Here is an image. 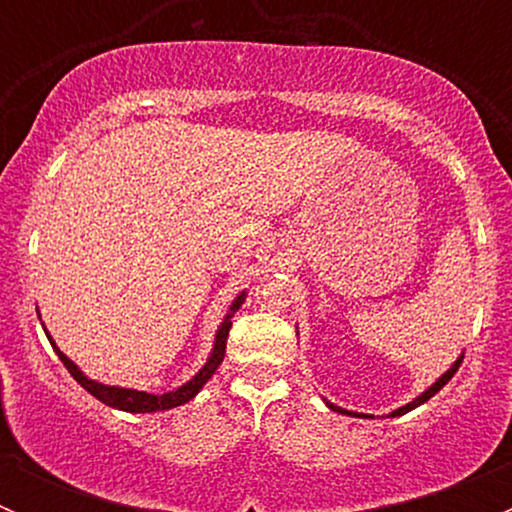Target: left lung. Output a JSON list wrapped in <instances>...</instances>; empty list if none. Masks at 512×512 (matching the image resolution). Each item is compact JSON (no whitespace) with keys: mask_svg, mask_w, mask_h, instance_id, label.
<instances>
[{"mask_svg":"<svg viewBox=\"0 0 512 512\" xmlns=\"http://www.w3.org/2000/svg\"><path fill=\"white\" fill-rule=\"evenodd\" d=\"M461 361H463V354L458 356V359L453 361V364H451V369H448L446 374H441V376H438V379L433 381V384L428 386L426 391H421V394H418L414 401H409V404H406V406H399V409H396V411H391L389 416H391V418H394V416H404V414H409V411H414L416 406L426 404V401L431 399V396H436L438 391H441L443 386H446L448 381L453 379V374H456V371H458V366H461ZM324 404H327L329 409H332V411H337V414H344V416H356V418H374V416H371V414H356V411H347V409H342V406H334L332 401H327V399H324Z\"/></svg>","mask_w":512,"mask_h":512,"instance_id":"left-lung-1","label":"left lung"}]
</instances>
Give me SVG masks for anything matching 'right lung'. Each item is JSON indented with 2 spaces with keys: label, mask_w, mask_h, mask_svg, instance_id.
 Returning a JSON list of instances; mask_svg holds the SVG:
<instances>
[{
  "label": "right lung",
  "mask_w": 512,
  "mask_h": 512,
  "mask_svg": "<svg viewBox=\"0 0 512 512\" xmlns=\"http://www.w3.org/2000/svg\"><path fill=\"white\" fill-rule=\"evenodd\" d=\"M245 297H247V292L242 289V292L237 294L235 299H232L230 309H227V314H225V319L220 322L218 332H215L213 349H210V356H208V361L203 364V369H200L198 374L193 376V379L185 381L183 386H178L175 391H165V394H148V391L126 389V386H108V384H101V381L89 379V376H86L84 371H81L79 366H76L74 361L69 359V356L61 352L59 347H56V342L51 339V334L46 332V329H44V332H46V337H49L54 352L59 354V359L64 361V366L69 369V374L74 376V379L79 381V384L84 386V389L89 391L91 396H96L101 404L111 406V409L128 411V414H153V411H168V409H175V406L188 404V401L195 399V396H198V391L203 389L205 384H208L210 376H213L215 371H218V366L223 364L225 347H227V334H230V327H232V317H235L237 309L242 307Z\"/></svg>",
  "instance_id": "obj_1"
}]
</instances>
